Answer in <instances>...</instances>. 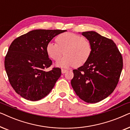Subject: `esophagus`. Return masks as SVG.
<instances>
[{"label":"esophagus","instance_id":"1","mask_svg":"<svg viewBox=\"0 0 130 130\" xmlns=\"http://www.w3.org/2000/svg\"><path fill=\"white\" fill-rule=\"evenodd\" d=\"M67 70H66V69H61V73L63 74H64V73H66V72H67Z\"/></svg>","mask_w":130,"mask_h":130}]
</instances>
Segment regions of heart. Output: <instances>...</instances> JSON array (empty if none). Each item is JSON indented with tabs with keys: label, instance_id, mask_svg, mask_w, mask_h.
<instances>
[{
	"label": "heart",
	"instance_id": "1",
	"mask_svg": "<svg viewBox=\"0 0 130 130\" xmlns=\"http://www.w3.org/2000/svg\"><path fill=\"white\" fill-rule=\"evenodd\" d=\"M57 43L50 42L46 46V52L51 59L58 61L64 54L66 55L56 66L69 67H80L89 59L92 52V46L88 39L71 32L58 35L56 39Z\"/></svg>",
	"mask_w": 130,
	"mask_h": 130
}]
</instances>
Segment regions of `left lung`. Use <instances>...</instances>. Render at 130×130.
<instances>
[{
    "label": "left lung",
    "mask_w": 130,
    "mask_h": 130,
    "mask_svg": "<svg viewBox=\"0 0 130 130\" xmlns=\"http://www.w3.org/2000/svg\"><path fill=\"white\" fill-rule=\"evenodd\" d=\"M89 41L92 52L89 59L77 70L71 85L77 96L87 103L94 104L105 99L118 84L123 61L112 40L95 31L82 32Z\"/></svg>",
    "instance_id": "obj_1"
}]
</instances>
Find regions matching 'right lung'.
<instances>
[{
  "label": "right lung",
  "mask_w": 130,
  "mask_h": 130,
  "mask_svg": "<svg viewBox=\"0 0 130 130\" xmlns=\"http://www.w3.org/2000/svg\"><path fill=\"white\" fill-rule=\"evenodd\" d=\"M60 29H35L12 42L5 57V67L9 81L17 93L31 101L48 95L61 74L60 68L46 71L52 64L46 46L60 34Z\"/></svg>",
  "instance_id": "right-lung-1"
}]
</instances>
